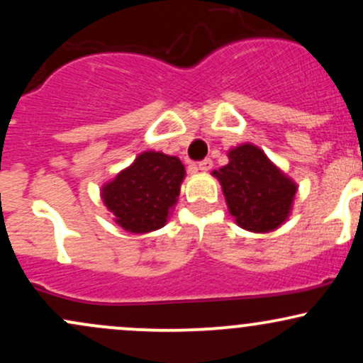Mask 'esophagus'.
Here are the masks:
<instances>
[{"mask_svg": "<svg viewBox=\"0 0 363 363\" xmlns=\"http://www.w3.org/2000/svg\"><path fill=\"white\" fill-rule=\"evenodd\" d=\"M213 167V162H211V158H205V160L198 162V169L203 170V172H206V170H210Z\"/></svg>", "mask_w": 363, "mask_h": 363, "instance_id": "esophagus-1", "label": "esophagus"}]
</instances>
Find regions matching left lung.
<instances>
[{"label": "left lung", "mask_w": 363, "mask_h": 363, "mask_svg": "<svg viewBox=\"0 0 363 363\" xmlns=\"http://www.w3.org/2000/svg\"><path fill=\"white\" fill-rule=\"evenodd\" d=\"M228 211L239 227L272 232L289 218L297 184L251 143L228 152V164L215 170Z\"/></svg>", "instance_id": "left-lung-1"}]
</instances>
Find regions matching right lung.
Masks as SVG:
<instances>
[{
	"instance_id": "obj_1",
	"label": "right lung",
	"mask_w": 363,
	"mask_h": 363,
	"mask_svg": "<svg viewBox=\"0 0 363 363\" xmlns=\"http://www.w3.org/2000/svg\"><path fill=\"white\" fill-rule=\"evenodd\" d=\"M186 169L177 157L143 152L102 187V199L116 223L133 234L164 227L177 203Z\"/></svg>"
}]
</instances>
